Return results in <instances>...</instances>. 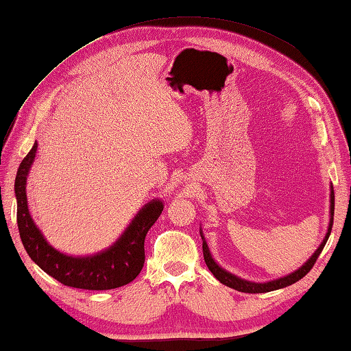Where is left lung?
<instances>
[{
  "label": "left lung",
  "mask_w": 351,
  "mask_h": 351,
  "mask_svg": "<svg viewBox=\"0 0 351 351\" xmlns=\"http://www.w3.org/2000/svg\"><path fill=\"white\" fill-rule=\"evenodd\" d=\"M333 211H335V193H333V185H330V220H329V226H327V232L326 237L323 238L322 244L318 245V249L314 252V255H312L306 263H304L300 268H297L295 271L289 273L287 276H283V278L279 279H274V280H268V282H252V280H245L243 278H238V276L229 273L225 268H221L217 263H215L210 247H208L206 240L204 237L202 232V228H200V237H202V249H204V258H205V263L206 267L210 268V271L214 274V278L217 279L219 282H221L223 285H226L229 288H234L237 291H241V293H250V294H258V293H268V291H276V289H280V288H285L293 285L297 280H300L303 276H306L311 268L314 267L317 258L319 256V253L324 249V245L329 240V235L332 232V225H333Z\"/></svg>",
  "instance_id": "left-lung-1"
}]
</instances>
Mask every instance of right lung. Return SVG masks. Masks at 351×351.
<instances>
[{
  "label": "right lung",
  "instance_id": "1",
  "mask_svg": "<svg viewBox=\"0 0 351 351\" xmlns=\"http://www.w3.org/2000/svg\"><path fill=\"white\" fill-rule=\"evenodd\" d=\"M37 152V141L22 160L14 180L18 204V228L22 244L34 263L63 285L81 289L104 291L123 287L137 278L145 264V237L160 217L161 199L147 202L134 215L122 235L95 255L73 256L57 250L37 228L27 202V178Z\"/></svg>",
  "mask_w": 351,
  "mask_h": 351
}]
</instances>
